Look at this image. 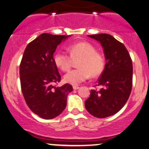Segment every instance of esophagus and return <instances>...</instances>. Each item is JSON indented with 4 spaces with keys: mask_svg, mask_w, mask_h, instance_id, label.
<instances>
[{
    "mask_svg": "<svg viewBox=\"0 0 149 149\" xmlns=\"http://www.w3.org/2000/svg\"><path fill=\"white\" fill-rule=\"evenodd\" d=\"M80 87H78V85H73V90H78V89H79Z\"/></svg>",
    "mask_w": 149,
    "mask_h": 149,
    "instance_id": "obj_1",
    "label": "esophagus"
}]
</instances>
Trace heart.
I'll return each mask as SVG.
<instances>
[{"instance_id":"b5f03b06","label":"heart","mask_w":149,"mask_h":149,"mask_svg":"<svg viewBox=\"0 0 149 149\" xmlns=\"http://www.w3.org/2000/svg\"><path fill=\"white\" fill-rule=\"evenodd\" d=\"M70 55L63 52H57L54 55V62L63 71H68L72 66V59H80L79 69L73 70L64 77V81L71 85H78L90 77L99 76L105 67L104 54L97 52L96 47L88 42H78L68 47Z\"/></svg>"}]
</instances>
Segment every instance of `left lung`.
Segmentation results:
<instances>
[{"label":"left lung","instance_id":"8db88e82","mask_svg":"<svg viewBox=\"0 0 149 149\" xmlns=\"http://www.w3.org/2000/svg\"><path fill=\"white\" fill-rule=\"evenodd\" d=\"M88 36L100 42L107 61L95 85L101 88L91 90L85 106L91 115L103 118L118 112L127 102L132 86V62L125 46L112 36L100 33Z\"/></svg>","mask_w":149,"mask_h":149}]
</instances>
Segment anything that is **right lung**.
Segmentation results:
<instances>
[{
    "label": "right lung",
    "instance_id": "right-lung-1",
    "mask_svg": "<svg viewBox=\"0 0 149 149\" xmlns=\"http://www.w3.org/2000/svg\"><path fill=\"white\" fill-rule=\"evenodd\" d=\"M68 37L40 34L26 46L20 63V82L26 103L44 119L61 114L66 108L68 94L73 90L69 83L56 86L61 76L53 59L57 45Z\"/></svg>",
    "mask_w": 149,
    "mask_h": 149
}]
</instances>
